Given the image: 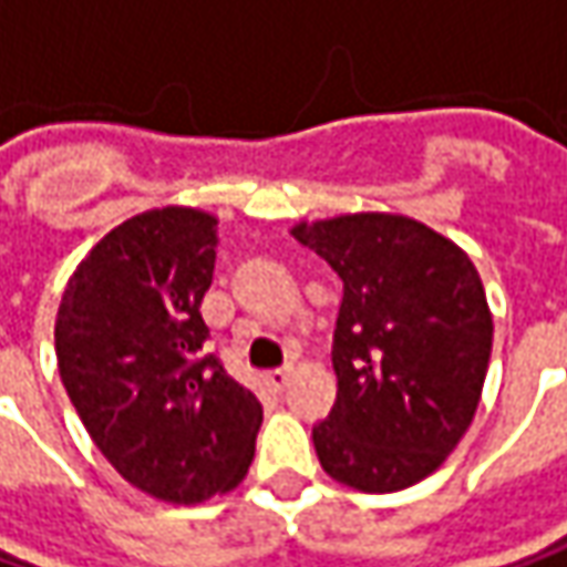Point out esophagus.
<instances>
[{
	"mask_svg": "<svg viewBox=\"0 0 567 567\" xmlns=\"http://www.w3.org/2000/svg\"><path fill=\"white\" fill-rule=\"evenodd\" d=\"M291 381V368H282V371H269L266 374V383H269V390H276V393H282L285 386Z\"/></svg>",
	"mask_w": 567,
	"mask_h": 567,
	"instance_id": "obj_1",
	"label": "esophagus"
}]
</instances>
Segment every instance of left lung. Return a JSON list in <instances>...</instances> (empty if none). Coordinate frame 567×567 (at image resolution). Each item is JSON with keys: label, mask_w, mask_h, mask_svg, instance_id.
Returning a JSON list of instances; mask_svg holds the SVG:
<instances>
[{"label": "left lung", "mask_w": 567, "mask_h": 567, "mask_svg": "<svg viewBox=\"0 0 567 567\" xmlns=\"http://www.w3.org/2000/svg\"><path fill=\"white\" fill-rule=\"evenodd\" d=\"M342 279L332 332L336 403L313 425L330 480L400 492L431 476L466 434L492 355L480 272L451 237L393 212L291 228Z\"/></svg>", "instance_id": "left-lung-1"}]
</instances>
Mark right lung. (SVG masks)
I'll return each mask as SVG.
<instances>
[{"mask_svg":"<svg viewBox=\"0 0 567 567\" xmlns=\"http://www.w3.org/2000/svg\"><path fill=\"white\" fill-rule=\"evenodd\" d=\"M215 247L209 212H138L75 266L53 332L62 386L97 451L171 505L237 488L262 422L257 396L199 358Z\"/></svg>","mask_w":567,"mask_h":567,"instance_id":"1","label":"right lung"}]
</instances>
